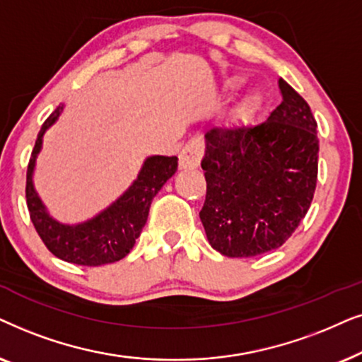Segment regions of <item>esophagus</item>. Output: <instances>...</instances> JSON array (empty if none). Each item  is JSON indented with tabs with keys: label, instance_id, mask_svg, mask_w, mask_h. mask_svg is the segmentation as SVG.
<instances>
[{
	"label": "esophagus",
	"instance_id": "1",
	"mask_svg": "<svg viewBox=\"0 0 362 362\" xmlns=\"http://www.w3.org/2000/svg\"><path fill=\"white\" fill-rule=\"evenodd\" d=\"M202 158H204V142L200 139H192L182 148L180 156H178V165L184 170H192L200 165Z\"/></svg>",
	"mask_w": 362,
	"mask_h": 362
}]
</instances>
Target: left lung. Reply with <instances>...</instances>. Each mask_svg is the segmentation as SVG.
Listing matches in <instances>:
<instances>
[{"instance_id": "obj_1", "label": "left lung", "mask_w": 362, "mask_h": 362, "mask_svg": "<svg viewBox=\"0 0 362 362\" xmlns=\"http://www.w3.org/2000/svg\"><path fill=\"white\" fill-rule=\"evenodd\" d=\"M278 84L283 100L263 124L205 134L200 220L211 248L225 257H258L281 247L315 195L316 119L286 81Z\"/></svg>"}]
</instances>
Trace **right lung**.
<instances>
[{
  "label": "right lung",
  "mask_w": 362,
  "mask_h": 362,
  "mask_svg": "<svg viewBox=\"0 0 362 362\" xmlns=\"http://www.w3.org/2000/svg\"><path fill=\"white\" fill-rule=\"evenodd\" d=\"M61 110L62 105L56 107L54 112L45 120L28 163L26 204L31 221L46 248L67 263L100 267L119 262L127 257L136 245L147 221L153 197L175 173L178 158L165 156L146 158L137 180H134V184L112 205L84 223H59L47 214L46 206L37 197L33 185V172L42 146V136L56 122Z\"/></svg>",
  "instance_id": "right-lung-1"
}]
</instances>
